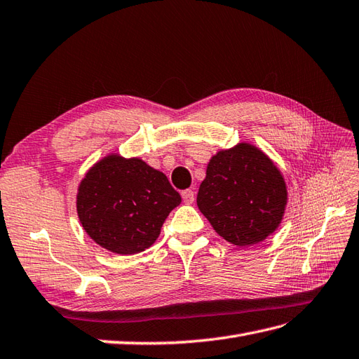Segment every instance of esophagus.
I'll use <instances>...</instances> for the list:
<instances>
[{
	"mask_svg": "<svg viewBox=\"0 0 359 359\" xmlns=\"http://www.w3.org/2000/svg\"><path fill=\"white\" fill-rule=\"evenodd\" d=\"M182 198H183V202H185L187 205L194 203V191H191V189L183 191V193H182Z\"/></svg>",
	"mask_w": 359,
	"mask_h": 359,
	"instance_id": "1",
	"label": "esophagus"
}]
</instances>
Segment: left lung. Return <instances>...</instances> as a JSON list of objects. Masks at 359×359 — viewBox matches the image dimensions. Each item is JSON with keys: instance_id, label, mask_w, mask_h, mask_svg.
Listing matches in <instances>:
<instances>
[{"instance_id": "1", "label": "left lung", "mask_w": 359, "mask_h": 359, "mask_svg": "<svg viewBox=\"0 0 359 359\" xmlns=\"http://www.w3.org/2000/svg\"><path fill=\"white\" fill-rule=\"evenodd\" d=\"M286 202L277 166L248 144L215 154L197 194L200 212L220 237L237 246L255 245L272 234Z\"/></svg>"}]
</instances>
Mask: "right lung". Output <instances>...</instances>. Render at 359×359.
I'll list each match as a JSON object with an SVG mask.
<instances>
[{
  "label": "right lung",
  "instance_id": "add662e5",
  "mask_svg": "<svg viewBox=\"0 0 359 359\" xmlns=\"http://www.w3.org/2000/svg\"><path fill=\"white\" fill-rule=\"evenodd\" d=\"M182 197L163 172L140 159L108 156L79 185L78 215L87 234L116 254L151 246Z\"/></svg>",
  "mask_w": 359,
  "mask_h": 359
}]
</instances>
